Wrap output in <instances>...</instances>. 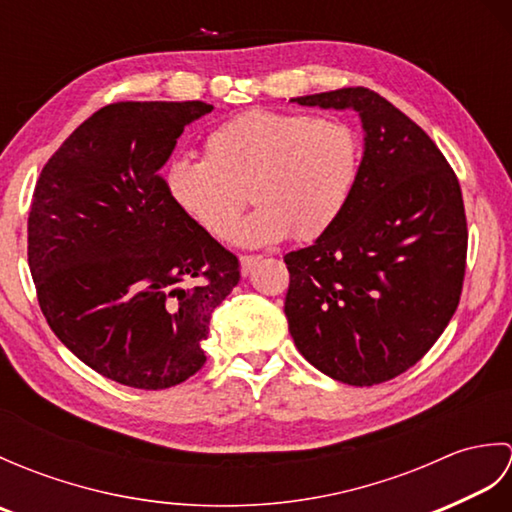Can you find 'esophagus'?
<instances>
[{"mask_svg": "<svg viewBox=\"0 0 512 512\" xmlns=\"http://www.w3.org/2000/svg\"><path fill=\"white\" fill-rule=\"evenodd\" d=\"M257 262H259V257H255V255H242V257H239V264H242V273L244 275H248L250 268H253Z\"/></svg>", "mask_w": 512, "mask_h": 512, "instance_id": "esophagus-1", "label": "esophagus"}]
</instances>
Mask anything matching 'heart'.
<instances>
[{"instance_id": "heart-1", "label": "heart", "mask_w": 512, "mask_h": 512, "mask_svg": "<svg viewBox=\"0 0 512 512\" xmlns=\"http://www.w3.org/2000/svg\"><path fill=\"white\" fill-rule=\"evenodd\" d=\"M363 154L361 132L343 118L248 110L206 136L202 160H171L162 184L215 239L231 235L250 194L258 209L234 227L237 244L317 242L350 204Z\"/></svg>"}]
</instances>
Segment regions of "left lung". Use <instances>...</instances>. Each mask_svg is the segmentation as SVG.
I'll use <instances>...</instances> for the list:
<instances>
[{
  "label": "left lung",
  "mask_w": 512,
  "mask_h": 512,
  "mask_svg": "<svg viewBox=\"0 0 512 512\" xmlns=\"http://www.w3.org/2000/svg\"><path fill=\"white\" fill-rule=\"evenodd\" d=\"M358 112L363 169L332 231L284 257L286 317L319 372L372 387L407 372L458 310L466 215L458 176L422 127L367 88L292 99Z\"/></svg>",
  "instance_id": "left-lung-1"
}]
</instances>
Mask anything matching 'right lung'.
Segmentation results:
<instances>
[{
  "instance_id": "1",
  "label": "right lung",
  "mask_w": 512,
  "mask_h": 512,
  "mask_svg": "<svg viewBox=\"0 0 512 512\" xmlns=\"http://www.w3.org/2000/svg\"><path fill=\"white\" fill-rule=\"evenodd\" d=\"M213 105L121 101L81 123L41 169L28 215L39 308L68 350L136 389L204 365L211 312L239 259L169 200L160 167Z\"/></svg>"
}]
</instances>
